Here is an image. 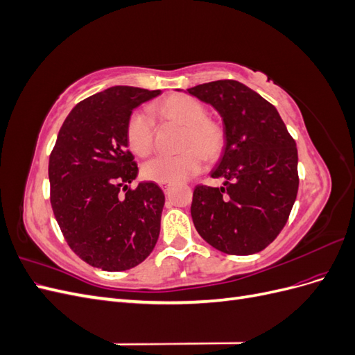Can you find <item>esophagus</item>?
Here are the masks:
<instances>
[{"label":"esophagus","mask_w":355,"mask_h":355,"mask_svg":"<svg viewBox=\"0 0 355 355\" xmlns=\"http://www.w3.org/2000/svg\"><path fill=\"white\" fill-rule=\"evenodd\" d=\"M170 187H171V184H161V188H163V189H164V192H167Z\"/></svg>","instance_id":"1"}]
</instances>
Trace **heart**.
I'll list each match as a JSON object with an SVG mask.
<instances>
[{
    "instance_id": "b5f03b06",
    "label": "heart",
    "mask_w": 355,
    "mask_h": 355,
    "mask_svg": "<svg viewBox=\"0 0 355 355\" xmlns=\"http://www.w3.org/2000/svg\"><path fill=\"white\" fill-rule=\"evenodd\" d=\"M155 111L167 123L185 125L180 148L176 155H158L142 167V175L158 184L185 180L202 170L206 157L218 158L225 148L223 127L207 116V110L200 101L187 94L170 96L155 106ZM125 141L132 153L146 157L155 144V124L146 111L136 110L125 124Z\"/></svg>"
}]
</instances>
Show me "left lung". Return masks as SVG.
Segmentation results:
<instances>
[{
    "mask_svg": "<svg viewBox=\"0 0 355 355\" xmlns=\"http://www.w3.org/2000/svg\"><path fill=\"white\" fill-rule=\"evenodd\" d=\"M188 93L210 103L225 124V149L211 178L223 187L197 185L191 216L214 249L253 254L282 232L297 196V149L275 106L247 85L219 80Z\"/></svg>",
    "mask_w": 355,
    "mask_h": 355,
    "instance_id": "left-lung-1",
    "label": "left lung"
}]
</instances>
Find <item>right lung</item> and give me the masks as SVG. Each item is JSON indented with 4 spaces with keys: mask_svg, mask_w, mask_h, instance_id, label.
I'll return each mask as SVG.
<instances>
[{
    "mask_svg": "<svg viewBox=\"0 0 355 355\" xmlns=\"http://www.w3.org/2000/svg\"><path fill=\"white\" fill-rule=\"evenodd\" d=\"M161 90L115 85L81 101L63 121L49 159L50 202L68 245L103 271L135 268L154 250L164 194L154 182L130 184L132 111Z\"/></svg>",
    "mask_w": 355,
    "mask_h": 355,
    "instance_id": "add662e5",
    "label": "right lung"
}]
</instances>
